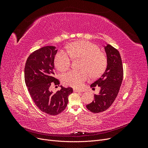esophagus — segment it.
<instances>
[{"label": "esophagus", "mask_w": 148, "mask_h": 148, "mask_svg": "<svg viewBox=\"0 0 148 148\" xmlns=\"http://www.w3.org/2000/svg\"><path fill=\"white\" fill-rule=\"evenodd\" d=\"M73 91L76 92H82V90H79V89H73Z\"/></svg>", "instance_id": "1"}]
</instances>
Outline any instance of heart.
Segmentation results:
<instances>
[{"instance_id":"obj_1","label":"heart","mask_w":148,"mask_h":148,"mask_svg":"<svg viewBox=\"0 0 148 148\" xmlns=\"http://www.w3.org/2000/svg\"><path fill=\"white\" fill-rule=\"evenodd\" d=\"M68 51L60 50L54 59L57 70L64 71L68 70L73 59H81L82 70H71L62 77L63 83L66 86L80 88L88 78L89 71L92 77H97L102 73L107 65V57L101 52L99 46L88 41H77L67 47Z\"/></svg>"}]
</instances>
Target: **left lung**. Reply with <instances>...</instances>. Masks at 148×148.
<instances>
[{"instance_id":"8db88e82","label":"left lung","mask_w":148,"mask_h":148,"mask_svg":"<svg viewBox=\"0 0 148 148\" xmlns=\"http://www.w3.org/2000/svg\"><path fill=\"white\" fill-rule=\"evenodd\" d=\"M107 55V68L104 73L91 84L95 88H101L98 95H94V101L86 106L93 113H99L109 108L117 97L123 77L122 59L119 52L110 44L104 47Z\"/></svg>"}]
</instances>
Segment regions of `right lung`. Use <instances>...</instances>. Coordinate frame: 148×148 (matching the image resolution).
Segmentation results:
<instances>
[{
  "label": "right lung",
  "instance_id": "right-lung-1",
  "mask_svg": "<svg viewBox=\"0 0 148 148\" xmlns=\"http://www.w3.org/2000/svg\"><path fill=\"white\" fill-rule=\"evenodd\" d=\"M54 46H45L34 51L28 57L25 66V81L29 95L38 108L51 115L61 113L66 108L73 89L61 86L60 91H50L51 85H59L54 77Z\"/></svg>",
  "mask_w": 148,
  "mask_h": 148
}]
</instances>
